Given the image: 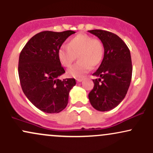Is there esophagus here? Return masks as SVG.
Listing matches in <instances>:
<instances>
[{
    "mask_svg": "<svg viewBox=\"0 0 153 153\" xmlns=\"http://www.w3.org/2000/svg\"><path fill=\"white\" fill-rule=\"evenodd\" d=\"M82 80H83V79H82V78H78V79H77V82H82Z\"/></svg>",
    "mask_w": 153,
    "mask_h": 153,
    "instance_id": "obj_1",
    "label": "esophagus"
}]
</instances>
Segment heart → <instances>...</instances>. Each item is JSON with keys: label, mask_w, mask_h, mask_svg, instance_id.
<instances>
[{"label": "heart", "mask_w": 153, "mask_h": 153, "mask_svg": "<svg viewBox=\"0 0 153 153\" xmlns=\"http://www.w3.org/2000/svg\"><path fill=\"white\" fill-rule=\"evenodd\" d=\"M104 55L102 42L85 34H78L57 50V57L62 66L70 68L77 56L79 62L68 71L69 76L82 78L93 67L99 65Z\"/></svg>", "instance_id": "obj_1"}]
</instances>
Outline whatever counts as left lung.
<instances>
[{"mask_svg":"<svg viewBox=\"0 0 153 153\" xmlns=\"http://www.w3.org/2000/svg\"><path fill=\"white\" fill-rule=\"evenodd\" d=\"M102 42L104 47L103 59L93 75L94 88L88 99L95 109L110 111L124 99L131 82L132 65L130 51L119 36L109 31L94 29L88 31Z\"/></svg>","mask_w":153,"mask_h":153,"instance_id":"obj_1","label":"left lung"}]
</instances>
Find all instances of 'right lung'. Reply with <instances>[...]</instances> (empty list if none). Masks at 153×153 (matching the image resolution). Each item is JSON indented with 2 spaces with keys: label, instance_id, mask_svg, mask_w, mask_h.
Instances as JSON below:
<instances>
[{
  "label": "right lung",
  "instance_id": "obj_1",
  "mask_svg": "<svg viewBox=\"0 0 153 153\" xmlns=\"http://www.w3.org/2000/svg\"><path fill=\"white\" fill-rule=\"evenodd\" d=\"M73 31H45L34 35L21 52L19 76L23 92L36 108L49 114L59 113L67 106L74 78L59 80L65 73L57 50Z\"/></svg>",
  "mask_w": 153,
  "mask_h": 153
}]
</instances>
